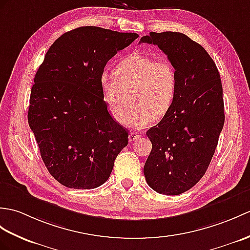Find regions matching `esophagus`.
I'll return each mask as SVG.
<instances>
[{"label":"esophagus","instance_id":"obj_1","mask_svg":"<svg viewBox=\"0 0 250 250\" xmlns=\"http://www.w3.org/2000/svg\"><path fill=\"white\" fill-rule=\"evenodd\" d=\"M141 136H142V134L139 132H131L130 135H129V141L132 143V142L136 141V139L139 138Z\"/></svg>","mask_w":250,"mask_h":250}]
</instances>
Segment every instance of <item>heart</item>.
Masks as SVG:
<instances>
[{
  "label": "heart",
  "instance_id": "1",
  "mask_svg": "<svg viewBox=\"0 0 250 250\" xmlns=\"http://www.w3.org/2000/svg\"><path fill=\"white\" fill-rule=\"evenodd\" d=\"M103 100L113 118L124 124L127 112L125 92L134 87L127 125L145 127L170 111L175 102L178 78L175 67L167 60H154L143 54L125 56L114 73L102 72L99 78Z\"/></svg>",
  "mask_w": 250,
  "mask_h": 250
}]
</instances>
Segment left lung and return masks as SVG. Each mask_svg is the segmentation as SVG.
I'll use <instances>...</instances> for the list:
<instances>
[{
    "label": "left lung",
    "mask_w": 250,
    "mask_h": 250,
    "mask_svg": "<svg viewBox=\"0 0 250 250\" xmlns=\"http://www.w3.org/2000/svg\"><path fill=\"white\" fill-rule=\"evenodd\" d=\"M139 42L155 44L175 67L178 89L172 107L147 136L152 149L144 166L148 185L180 195L204 177L225 123L223 86L204 46L178 32H151Z\"/></svg>",
    "instance_id": "1"
}]
</instances>
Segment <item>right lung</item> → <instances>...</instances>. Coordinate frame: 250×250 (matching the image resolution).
<instances>
[{"label": "right lung", "instance_id": "add662e5", "mask_svg": "<svg viewBox=\"0 0 250 250\" xmlns=\"http://www.w3.org/2000/svg\"><path fill=\"white\" fill-rule=\"evenodd\" d=\"M137 37L78 27L55 40L35 74L28 125L46 169L69 188L100 187L127 145V130L109 115L99 78L106 62Z\"/></svg>", "mask_w": 250, "mask_h": 250}]
</instances>
